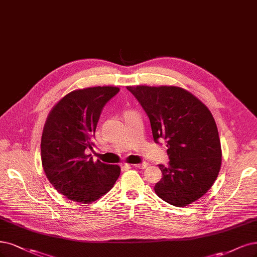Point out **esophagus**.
<instances>
[{
    "mask_svg": "<svg viewBox=\"0 0 257 257\" xmlns=\"http://www.w3.org/2000/svg\"><path fill=\"white\" fill-rule=\"evenodd\" d=\"M148 166V163H141V164H136L134 165V167L139 168V169H145V168Z\"/></svg>",
    "mask_w": 257,
    "mask_h": 257,
    "instance_id": "obj_1",
    "label": "esophagus"
}]
</instances>
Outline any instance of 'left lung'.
<instances>
[{"label":"left lung","instance_id":"1","mask_svg":"<svg viewBox=\"0 0 257 257\" xmlns=\"http://www.w3.org/2000/svg\"><path fill=\"white\" fill-rule=\"evenodd\" d=\"M147 112L156 144H167L169 163L159 164L163 178L154 190L162 200L183 207L209 190L221 167V145L213 114L180 87H127Z\"/></svg>","mask_w":257,"mask_h":257}]
</instances>
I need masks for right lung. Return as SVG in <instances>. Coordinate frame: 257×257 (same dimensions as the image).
I'll list each match as a JSON object with an SVG mask.
<instances>
[{
  "label": "right lung",
  "mask_w": 257,
  "mask_h": 257,
  "mask_svg": "<svg viewBox=\"0 0 257 257\" xmlns=\"http://www.w3.org/2000/svg\"><path fill=\"white\" fill-rule=\"evenodd\" d=\"M118 87H90L70 92L51 110L41 138L43 170L69 200L91 203L109 191L120 175L118 165L93 162L88 149L103 107Z\"/></svg>",
  "instance_id": "1"
}]
</instances>
